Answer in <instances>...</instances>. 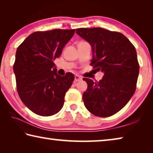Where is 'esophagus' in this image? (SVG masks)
<instances>
[{"instance_id": "obj_1", "label": "esophagus", "mask_w": 153, "mask_h": 153, "mask_svg": "<svg viewBox=\"0 0 153 153\" xmlns=\"http://www.w3.org/2000/svg\"><path fill=\"white\" fill-rule=\"evenodd\" d=\"M82 77H80V76H77V75H76V76H75V79H74V82H79V81H80V80H82Z\"/></svg>"}]
</instances>
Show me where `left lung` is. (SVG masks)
I'll return each mask as SVG.
<instances>
[{
  "label": "left lung",
  "instance_id": "8db88e82",
  "mask_svg": "<svg viewBox=\"0 0 153 153\" xmlns=\"http://www.w3.org/2000/svg\"><path fill=\"white\" fill-rule=\"evenodd\" d=\"M76 33L92 46L90 65L104 73L97 82L83 79L88 84L83 94L85 107L98 117H110L125 107L136 91L140 69L136 48L120 32L93 27L79 28Z\"/></svg>",
  "mask_w": 153,
  "mask_h": 153
}]
</instances>
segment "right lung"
<instances>
[{
  "label": "right lung",
  "mask_w": 153,
  "mask_h": 153,
  "mask_svg": "<svg viewBox=\"0 0 153 153\" xmlns=\"http://www.w3.org/2000/svg\"><path fill=\"white\" fill-rule=\"evenodd\" d=\"M75 31L36 32L18 46L13 65L17 92L24 104L37 115H53L63 107L65 95L75 77L70 72L58 75L54 61Z\"/></svg>",
  "instance_id": "1"
}]
</instances>
